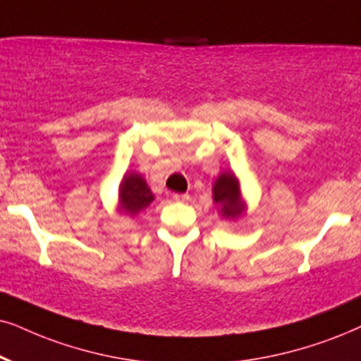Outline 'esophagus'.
<instances>
[{
    "mask_svg": "<svg viewBox=\"0 0 361 361\" xmlns=\"http://www.w3.org/2000/svg\"><path fill=\"white\" fill-rule=\"evenodd\" d=\"M173 200H175V202L186 203L190 200V195L188 193H173Z\"/></svg>",
    "mask_w": 361,
    "mask_h": 361,
    "instance_id": "34e87169",
    "label": "esophagus"
}]
</instances>
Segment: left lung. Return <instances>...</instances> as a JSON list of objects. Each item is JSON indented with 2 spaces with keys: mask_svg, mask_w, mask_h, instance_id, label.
I'll return each mask as SVG.
<instances>
[{
  "mask_svg": "<svg viewBox=\"0 0 361 361\" xmlns=\"http://www.w3.org/2000/svg\"><path fill=\"white\" fill-rule=\"evenodd\" d=\"M213 202L223 218L236 220L245 213L246 204L241 198L240 183L233 171H225L213 183Z\"/></svg>",
  "mask_w": 361,
  "mask_h": 361,
  "instance_id": "8db88e82",
  "label": "left lung"
}]
</instances>
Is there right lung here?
<instances>
[{
	"label": "right lung",
	"mask_w": 361,
	"mask_h": 361,
	"mask_svg": "<svg viewBox=\"0 0 361 361\" xmlns=\"http://www.w3.org/2000/svg\"><path fill=\"white\" fill-rule=\"evenodd\" d=\"M153 200L154 196L143 176L133 171L123 176L120 190H118V208L121 213L136 216L143 209H147Z\"/></svg>",
	"instance_id": "1"
}]
</instances>
